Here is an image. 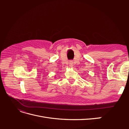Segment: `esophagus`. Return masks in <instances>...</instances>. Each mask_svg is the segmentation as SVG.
Masks as SVG:
<instances>
[{"mask_svg": "<svg viewBox=\"0 0 129 129\" xmlns=\"http://www.w3.org/2000/svg\"><path fill=\"white\" fill-rule=\"evenodd\" d=\"M69 66H71V67H72V66H73V62H72V61H70L69 62Z\"/></svg>", "mask_w": 129, "mask_h": 129, "instance_id": "esophagus-1", "label": "esophagus"}]
</instances>
